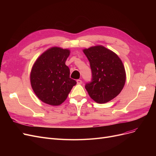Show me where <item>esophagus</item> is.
<instances>
[{
    "mask_svg": "<svg viewBox=\"0 0 156 156\" xmlns=\"http://www.w3.org/2000/svg\"><path fill=\"white\" fill-rule=\"evenodd\" d=\"M77 83L78 84H82V81L81 79H77Z\"/></svg>",
    "mask_w": 156,
    "mask_h": 156,
    "instance_id": "1",
    "label": "esophagus"
}]
</instances>
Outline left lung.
<instances>
[{
	"label": "left lung",
	"mask_w": 156,
	"mask_h": 156,
	"mask_svg": "<svg viewBox=\"0 0 156 156\" xmlns=\"http://www.w3.org/2000/svg\"><path fill=\"white\" fill-rule=\"evenodd\" d=\"M92 70V81L85 88L90 97L98 103H105L116 97L126 82L125 68L120 58L102 45L83 50Z\"/></svg>",
	"instance_id": "1"
}]
</instances>
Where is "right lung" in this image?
<instances>
[{
	"label": "right lung",
	"mask_w": 156,
	"mask_h": 156,
	"mask_svg": "<svg viewBox=\"0 0 156 156\" xmlns=\"http://www.w3.org/2000/svg\"><path fill=\"white\" fill-rule=\"evenodd\" d=\"M69 49L53 47L42 53L30 72V83L37 97L51 105H59L66 100L77 84L69 77V69L65 64Z\"/></svg>",
	"instance_id": "1"
}]
</instances>
